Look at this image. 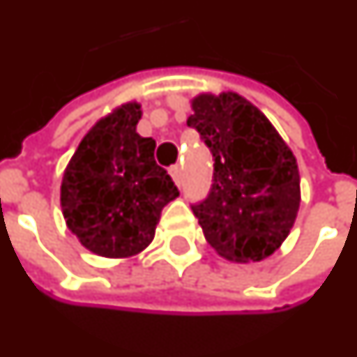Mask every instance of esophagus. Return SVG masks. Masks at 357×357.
<instances>
[{
    "label": "esophagus",
    "instance_id": "esophagus-1",
    "mask_svg": "<svg viewBox=\"0 0 357 357\" xmlns=\"http://www.w3.org/2000/svg\"><path fill=\"white\" fill-rule=\"evenodd\" d=\"M170 176H172V179H174V183H176V185H179V183H181V168H179V166H172Z\"/></svg>",
    "mask_w": 357,
    "mask_h": 357
}]
</instances>
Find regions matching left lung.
<instances>
[{"instance_id":"obj_1","label":"left lung","mask_w":357,"mask_h":357,"mask_svg":"<svg viewBox=\"0 0 357 357\" xmlns=\"http://www.w3.org/2000/svg\"><path fill=\"white\" fill-rule=\"evenodd\" d=\"M187 126L214 160L213 187L193 204L211 248L234 263H259L288 238L300 208V170L261 109L238 92H203Z\"/></svg>"}]
</instances>
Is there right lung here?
I'll list each match as a JSON object with an SVG mask.
<instances>
[{
    "label": "right lung",
    "mask_w": 357,
    "mask_h": 357,
    "mask_svg": "<svg viewBox=\"0 0 357 357\" xmlns=\"http://www.w3.org/2000/svg\"><path fill=\"white\" fill-rule=\"evenodd\" d=\"M139 102H126L81 139L61 179V213L81 245L108 259L139 255L154 239L162 208L179 195L141 137Z\"/></svg>",
    "instance_id": "obj_1"
}]
</instances>
